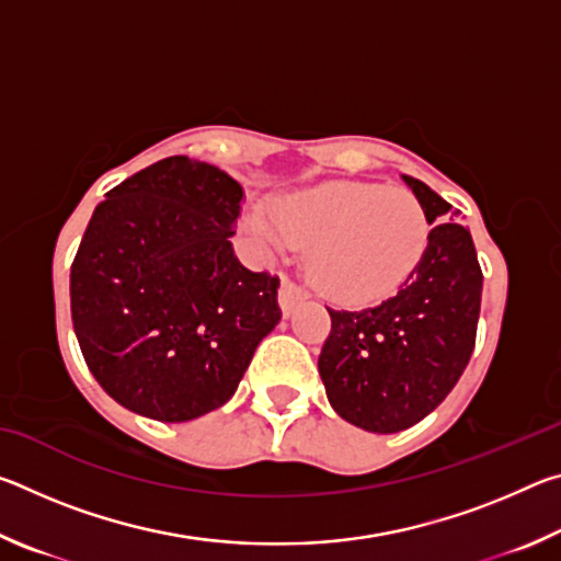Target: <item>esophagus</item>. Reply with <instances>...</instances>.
Returning <instances> with one entry per match:
<instances>
[{"mask_svg":"<svg viewBox=\"0 0 561 561\" xmlns=\"http://www.w3.org/2000/svg\"><path fill=\"white\" fill-rule=\"evenodd\" d=\"M307 297V294H304L297 284L294 282H289V279H282V287H279V307H282V311H284V317H289L291 311H294V307H297V304Z\"/></svg>","mask_w":561,"mask_h":561,"instance_id":"obj_1","label":"esophagus"}]
</instances>
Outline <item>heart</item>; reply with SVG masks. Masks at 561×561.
Masks as SVG:
<instances>
[{"mask_svg": "<svg viewBox=\"0 0 561 561\" xmlns=\"http://www.w3.org/2000/svg\"><path fill=\"white\" fill-rule=\"evenodd\" d=\"M252 230L277 250L309 247L307 272L327 299L366 307L391 297L423 262L431 217L413 193L374 183H321L279 197Z\"/></svg>", "mask_w": 561, "mask_h": 561, "instance_id": "heart-1", "label": "heart"}]
</instances>
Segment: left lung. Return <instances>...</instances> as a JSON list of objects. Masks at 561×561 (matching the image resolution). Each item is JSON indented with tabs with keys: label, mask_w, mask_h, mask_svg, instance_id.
I'll return each mask as SVG.
<instances>
[{
	"label": "left lung",
	"mask_w": 561,
	"mask_h": 561,
	"mask_svg": "<svg viewBox=\"0 0 561 561\" xmlns=\"http://www.w3.org/2000/svg\"><path fill=\"white\" fill-rule=\"evenodd\" d=\"M433 232L423 262L396 297L358 311L329 309L319 374L334 411L368 433H398L448 396L472 356L482 270L468 227L445 220L450 205L403 175Z\"/></svg>",
	"instance_id": "left-lung-1"
}]
</instances>
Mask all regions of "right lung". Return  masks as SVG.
<instances>
[{"label":"right lung","mask_w":561,"mask_h":561,"mask_svg":"<svg viewBox=\"0 0 561 561\" xmlns=\"http://www.w3.org/2000/svg\"><path fill=\"white\" fill-rule=\"evenodd\" d=\"M242 185L187 156L123 180L93 210L71 264V319L113 401L183 423L232 398L279 324V277L234 257Z\"/></svg>","instance_id":"obj_1"}]
</instances>
